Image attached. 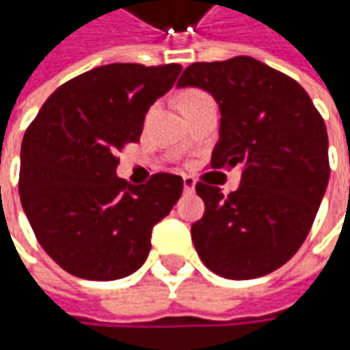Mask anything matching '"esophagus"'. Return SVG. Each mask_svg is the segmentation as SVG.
Returning <instances> with one entry per match:
<instances>
[{
  "label": "esophagus",
  "mask_w": 350,
  "mask_h": 350,
  "mask_svg": "<svg viewBox=\"0 0 350 350\" xmlns=\"http://www.w3.org/2000/svg\"><path fill=\"white\" fill-rule=\"evenodd\" d=\"M195 177H191V175H187V177H183V187H185V191L187 193H193L195 191Z\"/></svg>",
  "instance_id": "1"
}]
</instances>
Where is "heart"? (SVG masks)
Returning a JSON list of instances; mask_svg holds the SVG:
<instances>
[{
    "mask_svg": "<svg viewBox=\"0 0 350 350\" xmlns=\"http://www.w3.org/2000/svg\"><path fill=\"white\" fill-rule=\"evenodd\" d=\"M200 95H204V93H200V91H187V93H183L181 103L191 101V99H196V97H200Z\"/></svg>",
    "mask_w": 350,
    "mask_h": 350,
    "instance_id": "heart-1",
    "label": "heart"
}]
</instances>
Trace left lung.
Wrapping results in <instances>:
<instances>
[{"mask_svg":"<svg viewBox=\"0 0 350 350\" xmlns=\"http://www.w3.org/2000/svg\"><path fill=\"white\" fill-rule=\"evenodd\" d=\"M177 85L204 89L220 107L210 167H241L228 196L196 183L204 200L191 228L196 253L224 278L269 275L300 249L325 195V122L298 81L251 56L191 64Z\"/></svg>","mask_w":350,"mask_h":350,"instance_id":"8db88e82","label":"left lung"}]
</instances>
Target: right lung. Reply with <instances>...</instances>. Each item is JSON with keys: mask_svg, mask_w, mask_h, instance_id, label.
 <instances>
[{"mask_svg": "<svg viewBox=\"0 0 350 350\" xmlns=\"http://www.w3.org/2000/svg\"><path fill=\"white\" fill-rule=\"evenodd\" d=\"M179 64H109L58 88L27 128L19 195L38 243L70 275L116 280L138 271L152 230L181 198L183 179L155 173L132 187L118 152L140 142L150 107L173 88Z\"/></svg>", "mask_w": 350, "mask_h": 350, "instance_id": "right-lung-1", "label": "right lung"}]
</instances>
